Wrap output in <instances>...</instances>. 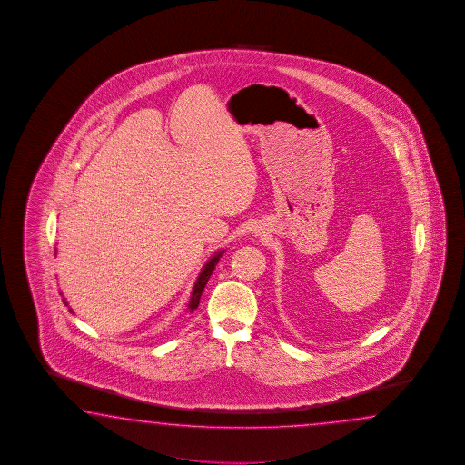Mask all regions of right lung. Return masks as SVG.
<instances>
[{"label":"right lung","instance_id":"right-lung-1","mask_svg":"<svg viewBox=\"0 0 465 465\" xmlns=\"http://www.w3.org/2000/svg\"><path fill=\"white\" fill-rule=\"evenodd\" d=\"M223 252H224L223 249L218 251L214 256L209 259L208 262L204 264V267H203V271H201V274H199L198 281H196V284L193 287V292H191V299H189L188 304L189 312H193L194 309H198L201 294H203V291H204V286L208 284L209 277L213 274V271H214V267L218 264L219 257L223 256ZM63 301H64V304L68 306L66 299H63Z\"/></svg>","mask_w":465,"mask_h":465}]
</instances>
